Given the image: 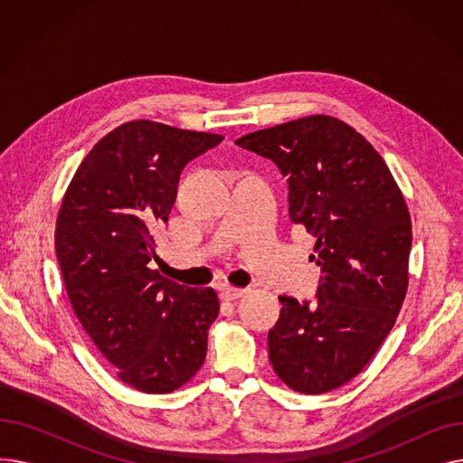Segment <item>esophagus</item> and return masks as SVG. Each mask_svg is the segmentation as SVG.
<instances>
[{
	"label": "esophagus",
	"instance_id": "obj_1",
	"mask_svg": "<svg viewBox=\"0 0 463 463\" xmlns=\"http://www.w3.org/2000/svg\"><path fill=\"white\" fill-rule=\"evenodd\" d=\"M246 293H248V288H240V287H223L222 288L223 300H236L240 297H244Z\"/></svg>",
	"mask_w": 463,
	"mask_h": 463
}]
</instances>
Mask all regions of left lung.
I'll return each instance as SVG.
<instances>
[{
    "label": "left lung",
    "instance_id": "left-lung-1",
    "mask_svg": "<svg viewBox=\"0 0 463 463\" xmlns=\"http://www.w3.org/2000/svg\"><path fill=\"white\" fill-rule=\"evenodd\" d=\"M238 146L288 176V212L315 241L317 304L281 297L269 332L276 375L323 394L356 377L392 330L409 285L411 215L373 146L326 114L248 133Z\"/></svg>",
    "mask_w": 463,
    "mask_h": 463
}]
</instances>
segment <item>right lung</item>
<instances>
[{"instance_id": "1", "label": "right lung", "mask_w": 463, "mask_h": 463, "mask_svg": "<svg viewBox=\"0 0 463 463\" xmlns=\"http://www.w3.org/2000/svg\"><path fill=\"white\" fill-rule=\"evenodd\" d=\"M222 140L128 121L82 159L60 206L54 246L72 311L116 377L146 394L176 391L206 358L217 293L152 270L150 231L168 222L187 161Z\"/></svg>"}]
</instances>
